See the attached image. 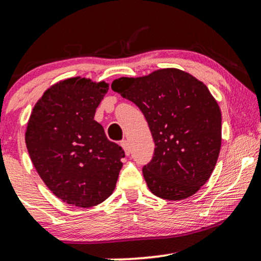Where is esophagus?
<instances>
[{
  "instance_id": "obj_1",
  "label": "esophagus",
  "mask_w": 261,
  "mask_h": 261,
  "mask_svg": "<svg viewBox=\"0 0 261 261\" xmlns=\"http://www.w3.org/2000/svg\"><path fill=\"white\" fill-rule=\"evenodd\" d=\"M120 145H121V147L124 148V151H125V153H126V155H128L131 153V148H130V145H128V142L126 140H122L121 142H120Z\"/></svg>"
}]
</instances>
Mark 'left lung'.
Returning a JSON list of instances; mask_svg holds the SVG:
<instances>
[{
	"label": "left lung",
	"instance_id": "8db88e82",
	"mask_svg": "<svg viewBox=\"0 0 261 261\" xmlns=\"http://www.w3.org/2000/svg\"><path fill=\"white\" fill-rule=\"evenodd\" d=\"M112 89L148 122L154 153L142 173L151 193L164 200L197 193L214 172L222 140L221 110L207 87L178 68H162L115 80Z\"/></svg>",
	"mask_w": 261,
	"mask_h": 261
}]
</instances>
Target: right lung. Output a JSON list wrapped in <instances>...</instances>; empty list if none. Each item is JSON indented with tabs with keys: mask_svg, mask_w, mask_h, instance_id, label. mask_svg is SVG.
Returning <instances> with one entry per match:
<instances>
[{
	"mask_svg": "<svg viewBox=\"0 0 261 261\" xmlns=\"http://www.w3.org/2000/svg\"><path fill=\"white\" fill-rule=\"evenodd\" d=\"M106 82L73 77L50 87L37 101L25 143L38 174L66 203L92 207L113 194L125 152L107 139L94 114Z\"/></svg>",
	"mask_w": 261,
	"mask_h": 261,
	"instance_id": "obj_1",
	"label": "right lung"
}]
</instances>
